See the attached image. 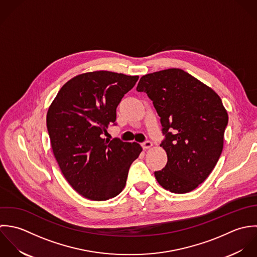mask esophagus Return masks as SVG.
<instances>
[{"label":"esophagus","instance_id":"obj_1","mask_svg":"<svg viewBox=\"0 0 257 257\" xmlns=\"http://www.w3.org/2000/svg\"><path fill=\"white\" fill-rule=\"evenodd\" d=\"M153 146V143L151 142V141H145L143 144H142V147H143V149H149V148H151Z\"/></svg>","mask_w":257,"mask_h":257}]
</instances>
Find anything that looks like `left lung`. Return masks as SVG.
Here are the masks:
<instances>
[{
  "mask_svg": "<svg viewBox=\"0 0 257 257\" xmlns=\"http://www.w3.org/2000/svg\"><path fill=\"white\" fill-rule=\"evenodd\" d=\"M137 91L147 93L160 116L168 162L155 172L158 183L175 194L192 192L216 165L223 147L228 115L220 97L180 68L140 78Z\"/></svg>",
  "mask_w": 257,
  "mask_h": 257,
  "instance_id": "8db88e82",
  "label": "left lung"
}]
</instances>
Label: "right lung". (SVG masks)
<instances>
[{"mask_svg":"<svg viewBox=\"0 0 257 257\" xmlns=\"http://www.w3.org/2000/svg\"><path fill=\"white\" fill-rule=\"evenodd\" d=\"M138 78L105 70L82 73L60 88L49 108L53 155L69 185L88 200L119 195L142 152L138 143L102 138L109 124L116 125V108Z\"/></svg>","mask_w":257,"mask_h":257,"instance_id":"obj_1","label":"right lung"}]
</instances>
